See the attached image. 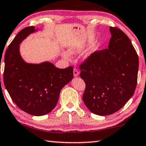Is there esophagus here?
I'll return each mask as SVG.
<instances>
[{
  "label": "esophagus",
  "instance_id": "esophagus-1",
  "mask_svg": "<svg viewBox=\"0 0 146 146\" xmlns=\"http://www.w3.org/2000/svg\"><path fill=\"white\" fill-rule=\"evenodd\" d=\"M73 73H74V76L75 77H76V76H78V75H79V71H78V69L76 68H74Z\"/></svg>",
  "mask_w": 146,
  "mask_h": 146
}]
</instances>
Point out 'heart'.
Returning <instances> with one entry per match:
<instances>
[{
  "mask_svg": "<svg viewBox=\"0 0 146 146\" xmlns=\"http://www.w3.org/2000/svg\"><path fill=\"white\" fill-rule=\"evenodd\" d=\"M80 50H81V47H80V46H72V47L69 48L68 50L70 53L74 54V53H76V52H80ZM63 55H64L65 58H70V54L68 53V52H64V53H63Z\"/></svg>",
  "mask_w": 146,
  "mask_h": 146,
  "instance_id": "b5f03b06",
  "label": "heart"
}]
</instances>
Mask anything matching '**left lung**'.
I'll use <instances>...</instances> for the list:
<instances>
[{
  "mask_svg": "<svg viewBox=\"0 0 146 146\" xmlns=\"http://www.w3.org/2000/svg\"><path fill=\"white\" fill-rule=\"evenodd\" d=\"M107 48L92 52L80 64L86 84L83 101L89 110L109 115L127 103L136 90L139 59L128 37L117 27H110Z\"/></svg>",
  "mask_w": 146,
  "mask_h": 146,
  "instance_id": "1",
  "label": "left lung"
}]
</instances>
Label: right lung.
<instances>
[{
	"label": "right lung",
	"instance_id": "1",
	"mask_svg": "<svg viewBox=\"0 0 146 146\" xmlns=\"http://www.w3.org/2000/svg\"><path fill=\"white\" fill-rule=\"evenodd\" d=\"M35 31L34 26L25 27L8 45L5 55L4 83L19 108L29 115L42 116L55 107L60 90L72 79L73 67L60 69L48 62H25L19 52V44Z\"/></svg>",
	"mask_w": 146,
	"mask_h": 146
}]
</instances>
